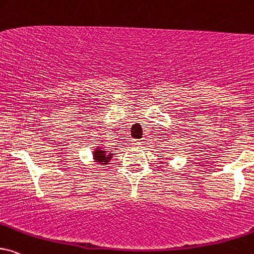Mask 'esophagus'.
Masks as SVG:
<instances>
[{"label": "esophagus", "mask_w": 254, "mask_h": 254, "mask_svg": "<svg viewBox=\"0 0 254 254\" xmlns=\"http://www.w3.org/2000/svg\"><path fill=\"white\" fill-rule=\"evenodd\" d=\"M131 144H133V146H141V144H142V142H141V140H133L131 141Z\"/></svg>", "instance_id": "34e87169"}]
</instances>
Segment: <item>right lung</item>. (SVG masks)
<instances>
[{"mask_svg": "<svg viewBox=\"0 0 254 254\" xmlns=\"http://www.w3.org/2000/svg\"><path fill=\"white\" fill-rule=\"evenodd\" d=\"M112 155H113V154H107L106 150L100 149V148H97V150L93 153V157H94L95 162H98L100 164L108 163V161L111 160Z\"/></svg>", "mask_w": 254, "mask_h": 254, "instance_id": "add662e5", "label": "right lung"}]
</instances>
